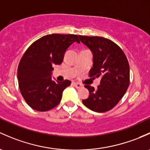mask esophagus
<instances>
[{
    "mask_svg": "<svg viewBox=\"0 0 150 150\" xmlns=\"http://www.w3.org/2000/svg\"><path fill=\"white\" fill-rule=\"evenodd\" d=\"M73 85L76 88H80L83 87V85L80 84V83H74Z\"/></svg>",
    "mask_w": 150,
    "mask_h": 150,
    "instance_id": "1",
    "label": "esophagus"
}]
</instances>
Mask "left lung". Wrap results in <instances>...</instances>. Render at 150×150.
I'll use <instances>...</instances> for the list:
<instances>
[{"label": "left lung", "mask_w": 150, "mask_h": 150, "mask_svg": "<svg viewBox=\"0 0 150 150\" xmlns=\"http://www.w3.org/2000/svg\"><path fill=\"white\" fill-rule=\"evenodd\" d=\"M78 37L93 55L90 77L101 78L96 89L88 85L85 86L90 95L82 101L96 112L109 111L119 103L128 89L130 75L127 57L120 47L110 39L100 37Z\"/></svg>", "instance_id": "8db88e82"}]
</instances>
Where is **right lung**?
Segmentation results:
<instances>
[{
    "label": "right lung",
    "mask_w": 150,
    "mask_h": 150,
    "mask_svg": "<svg viewBox=\"0 0 150 150\" xmlns=\"http://www.w3.org/2000/svg\"><path fill=\"white\" fill-rule=\"evenodd\" d=\"M75 42L80 43L75 34H49L34 42L25 52L17 75L21 95L33 109L47 111L60 103L63 91L71 82L52 80V66L62 62L65 51Z\"/></svg>",
    "instance_id": "obj_1"
}]
</instances>
